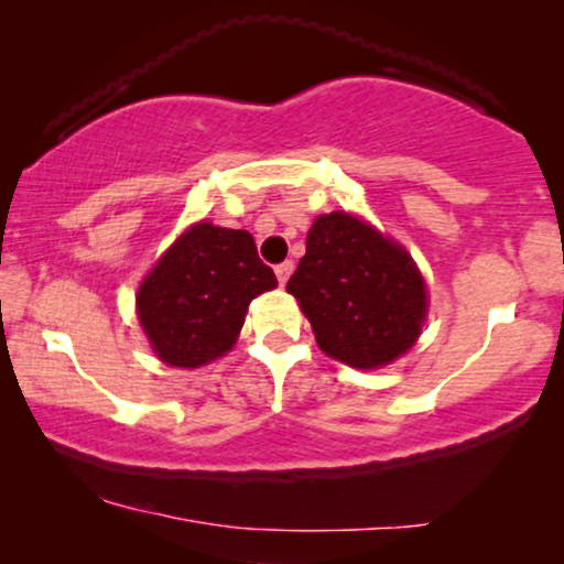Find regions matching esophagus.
Segmentation results:
<instances>
[{
	"label": "esophagus",
	"instance_id": "34e87169",
	"mask_svg": "<svg viewBox=\"0 0 564 564\" xmlns=\"http://www.w3.org/2000/svg\"><path fill=\"white\" fill-rule=\"evenodd\" d=\"M292 269H295V264H292V261H282V264H276V267H274V272H276V280H280V284H284V282L290 280Z\"/></svg>",
	"mask_w": 564,
	"mask_h": 564
}]
</instances>
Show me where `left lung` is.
I'll use <instances>...</instances> for the list:
<instances>
[{
  "mask_svg": "<svg viewBox=\"0 0 564 564\" xmlns=\"http://www.w3.org/2000/svg\"><path fill=\"white\" fill-rule=\"evenodd\" d=\"M288 292L311 321L321 351L357 369L403 357L429 311L426 282L411 253L344 210L315 218Z\"/></svg>",
  "mask_w": 564,
  "mask_h": 564,
  "instance_id": "obj_1",
  "label": "left lung"
}]
</instances>
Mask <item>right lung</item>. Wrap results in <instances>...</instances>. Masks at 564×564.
I'll list each match as a JSON object with an SVG mask.
<instances>
[{
	"mask_svg": "<svg viewBox=\"0 0 564 564\" xmlns=\"http://www.w3.org/2000/svg\"><path fill=\"white\" fill-rule=\"evenodd\" d=\"M246 230L195 223L156 261L135 295L151 349L172 367L210 365L236 344L249 303L274 290Z\"/></svg>",
	"mask_w": 564,
	"mask_h": 564,
	"instance_id": "add662e5",
	"label": "right lung"
}]
</instances>
